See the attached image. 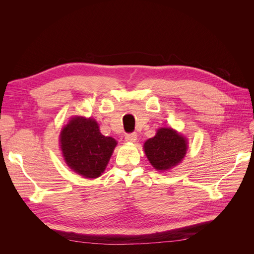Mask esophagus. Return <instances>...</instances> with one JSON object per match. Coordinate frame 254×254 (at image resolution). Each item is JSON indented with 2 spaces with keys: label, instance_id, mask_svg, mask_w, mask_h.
I'll use <instances>...</instances> for the list:
<instances>
[{
  "label": "esophagus",
  "instance_id": "obj_1",
  "mask_svg": "<svg viewBox=\"0 0 254 254\" xmlns=\"http://www.w3.org/2000/svg\"><path fill=\"white\" fill-rule=\"evenodd\" d=\"M137 139V135L135 132H132V133H128L126 136H125V141L128 142V143H134Z\"/></svg>",
  "mask_w": 254,
  "mask_h": 254
}]
</instances>
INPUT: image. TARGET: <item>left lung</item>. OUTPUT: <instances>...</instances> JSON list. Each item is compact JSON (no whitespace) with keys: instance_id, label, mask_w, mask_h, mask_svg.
Wrapping results in <instances>:
<instances>
[{"instance_id":"left-lung-1","label":"left lung","mask_w":254,"mask_h":254,"mask_svg":"<svg viewBox=\"0 0 254 254\" xmlns=\"http://www.w3.org/2000/svg\"><path fill=\"white\" fill-rule=\"evenodd\" d=\"M188 150V140L172 128H160L144 143V151L157 171L165 172L178 165Z\"/></svg>"}]
</instances>
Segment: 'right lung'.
Segmentation results:
<instances>
[{"label":"right lung","mask_w":254,"mask_h":254,"mask_svg":"<svg viewBox=\"0 0 254 254\" xmlns=\"http://www.w3.org/2000/svg\"><path fill=\"white\" fill-rule=\"evenodd\" d=\"M60 148L66 165L84 178L95 179L106 170L117 141L99 131L93 119L74 117L61 129Z\"/></svg>","instance_id":"obj_1"}]
</instances>
